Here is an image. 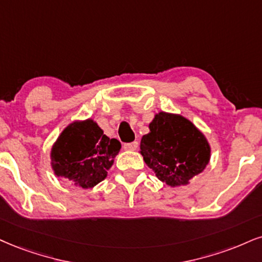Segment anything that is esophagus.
Segmentation results:
<instances>
[{"label": "esophagus", "mask_w": 262, "mask_h": 262, "mask_svg": "<svg viewBox=\"0 0 262 262\" xmlns=\"http://www.w3.org/2000/svg\"><path fill=\"white\" fill-rule=\"evenodd\" d=\"M137 147H138L137 142H132V143H126V144H124V149H125V150H130V151L136 150Z\"/></svg>", "instance_id": "1"}]
</instances>
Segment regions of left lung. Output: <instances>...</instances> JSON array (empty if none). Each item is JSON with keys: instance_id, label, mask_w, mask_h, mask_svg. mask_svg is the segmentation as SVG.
<instances>
[{"instance_id": "obj_1", "label": "left lung", "mask_w": 262, "mask_h": 262, "mask_svg": "<svg viewBox=\"0 0 262 262\" xmlns=\"http://www.w3.org/2000/svg\"><path fill=\"white\" fill-rule=\"evenodd\" d=\"M140 148L148 167L172 188L189 185L205 170L211 157L205 135L189 119L166 112L154 115Z\"/></svg>"}]
</instances>
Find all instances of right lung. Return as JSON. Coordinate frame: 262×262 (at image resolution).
<instances>
[{
  "mask_svg": "<svg viewBox=\"0 0 262 262\" xmlns=\"http://www.w3.org/2000/svg\"><path fill=\"white\" fill-rule=\"evenodd\" d=\"M120 148V142L106 137L93 119L74 120L53 143L51 167L73 186L93 188L108 175Z\"/></svg>",
  "mask_w": 262,
  "mask_h": 262,
  "instance_id": "1",
  "label": "right lung"
}]
</instances>
